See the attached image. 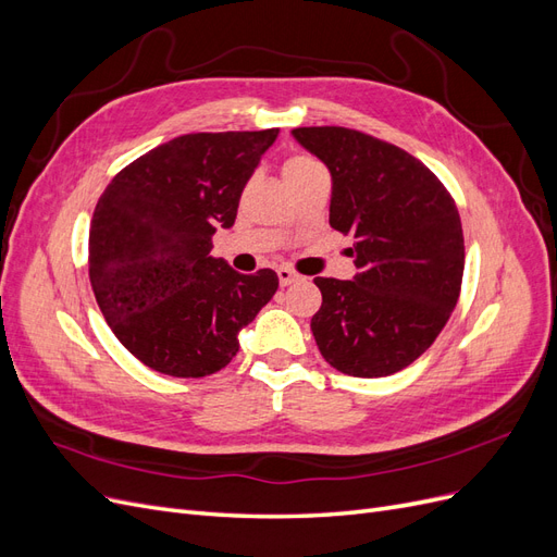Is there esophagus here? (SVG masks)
Wrapping results in <instances>:
<instances>
[{"mask_svg": "<svg viewBox=\"0 0 557 557\" xmlns=\"http://www.w3.org/2000/svg\"><path fill=\"white\" fill-rule=\"evenodd\" d=\"M278 281H281V285L285 288V285H293V283H297L301 276L297 274V272H293L290 267H278Z\"/></svg>", "mask_w": 557, "mask_h": 557, "instance_id": "34e87169", "label": "esophagus"}]
</instances>
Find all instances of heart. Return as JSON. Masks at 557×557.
Segmentation results:
<instances>
[{"label":"heart","instance_id":"1","mask_svg":"<svg viewBox=\"0 0 557 557\" xmlns=\"http://www.w3.org/2000/svg\"><path fill=\"white\" fill-rule=\"evenodd\" d=\"M311 166H318V162L313 158H309V156H290L288 160L283 162V176L288 178L293 174L311 170Z\"/></svg>","mask_w":557,"mask_h":557}]
</instances>
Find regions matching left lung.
Returning <instances> with one entry per match:
<instances>
[{"label": "left lung", "instance_id": "obj_1", "mask_svg": "<svg viewBox=\"0 0 557 557\" xmlns=\"http://www.w3.org/2000/svg\"><path fill=\"white\" fill-rule=\"evenodd\" d=\"M293 137L330 170V225L356 237L352 281L313 278L323 295L311 318L318 350L342 374L391 376L423 356L458 305V207L393 144L348 127H297Z\"/></svg>", "mask_w": 557, "mask_h": 557}]
</instances>
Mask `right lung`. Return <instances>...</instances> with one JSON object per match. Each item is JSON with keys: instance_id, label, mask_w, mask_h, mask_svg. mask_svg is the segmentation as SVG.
Masks as SVG:
<instances>
[{"instance_id": "right-lung-1", "label": "right lung", "mask_w": 557, "mask_h": 557, "mask_svg": "<svg viewBox=\"0 0 557 557\" xmlns=\"http://www.w3.org/2000/svg\"><path fill=\"white\" fill-rule=\"evenodd\" d=\"M278 129L183 134L115 174L90 223V283L109 327L166 376L221 372L239 332L274 297L272 269L239 274L211 256Z\"/></svg>"}]
</instances>
